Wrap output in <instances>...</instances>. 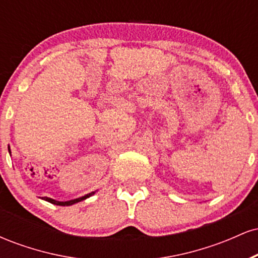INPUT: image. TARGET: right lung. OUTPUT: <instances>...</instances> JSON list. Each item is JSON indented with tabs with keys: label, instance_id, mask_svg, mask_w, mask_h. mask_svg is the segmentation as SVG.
<instances>
[{
	"label": "right lung",
	"instance_id": "1",
	"mask_svg": "<svg viewBox=\"0 0 258 258\" xmlns=\"http://www.w3.org/2000/svg\"><path fill=\"white\" fill-rule=\"evenodd\" d=\"M10 153H11V150H10ZM94 193H96V191H92V193H90V194H86L85 197L78 198V199L69 200V201H57V200L51 199V198H47V197H43L42 199L46 200V201H48V203H51V204H54V205H59V206H70V205H74V204H76V203H80V201L87 199V198L92 197V195H93Z\"/></svg>",
	"mask_w": 258,
	"mask_h": 258
}]
</instances>
